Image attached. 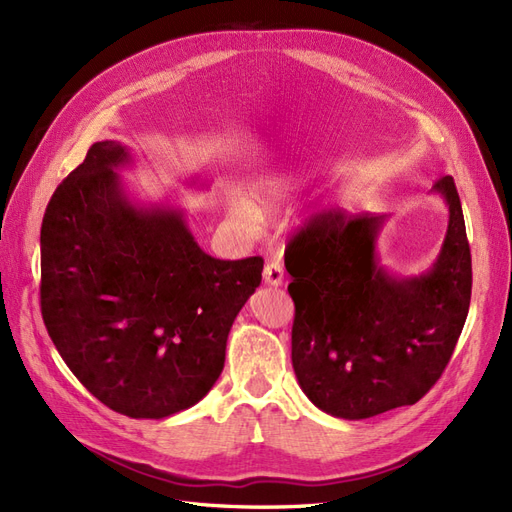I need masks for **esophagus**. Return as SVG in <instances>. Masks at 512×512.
<instances>
[{
    "label": "esophagus",
    "mask_w": 512,
    "mask_h": 512,
    "mask_svg": "<svg viewBox=\"0 0 512 512\" xmlns=\"http://www.w3.org/2000/svg\"><path fill=\"white\" fill-rule=\"evenodd\" d=\"M283 278H285V272H283V263L280 261H270L268 266L263 268V280H266L268 285L272 287L283 285Z\"/></svg>",
    "instance_id": "1"
}]
</instances>
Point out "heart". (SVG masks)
Returning a JSON list of instances; mask_svg holds the SVG:
<instances>
[{
	"mask_svg": "<svg viewBox=\"0 0 512 512\" xmlns=\"http://www.w3.org/2000/svg\"><path fill=\"white\" fill-rule=\"evenodd\" d=\"M229 210H232L234 217L240 219V221H249V219H253V214H255L253 204L246 200V197H234V200L229 202Z\"/></svg>",
	"mask_w": 512,
	"mask_h": 512,
	"instance_id": "heart-1",
	"label": "heart"
}]
</instances>
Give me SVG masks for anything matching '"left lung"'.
I'll use <instances>...</instances> for the list:
<instances>
[{"label":"left lung","instance_id":"left-lung-1","mask_svg":"<svg viewBox=\"0 0 512 512\" xmlns=\"http://www.w3.org/2000/svg\"><path fill=\"white\" fill-rule=\"evenodd\" d=\"M434 191L449 206V229L421 276L378 266L385 214L323 212L289 242L291 361L327 415L355 421L417 404L449 364L470 308L472 257L453 178Z\"/></svg>","mask_w":512,"mask_h":512}]
</instances>
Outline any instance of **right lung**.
Listing matches in <instances>:
<instances>
[{
	"instance_id": "obj_1",
	"label": "right lung",
	"mask_w": 512,
	"mask_h": 512,
	"mask_svg": "<svg viewBox=\"0 0 512 512\" xmlns=\"http://www.w3.org/2000/svg\"><path fill=\"white\" fill-rule=\"evenodd\" d=\"M129 161L121 142H95L55 189L40 232V308L97 400L131 419H163L217 383L263 259H214L180 210L131 204L114 172Z\"/></svg>"
}]
</instances>
